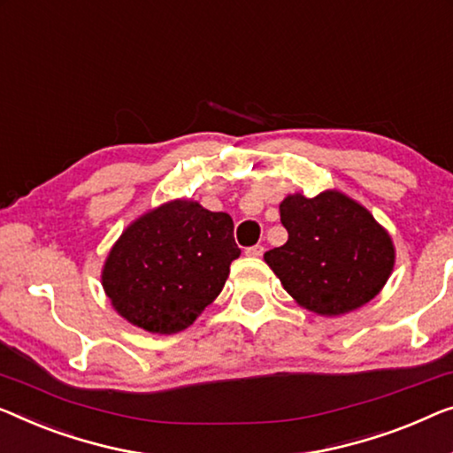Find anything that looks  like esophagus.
Segmentation results:
<instances>
[{
	"mask_svg": "<svg viewBox=\"0 0 453 453\" xmlns=\"http://www.w3.org/2000/svg\"><path fill=\"white\" fill-rule=\"evenodd\" d=\"M245 255H247V257H261V255H264V247H261V245L247 247L245 249Z\"/></svg>",
	"mask_w": 453,
	"mask_h": 453,
	"instance_id": "1",
	"label": "esophagus"
}]
</instances>
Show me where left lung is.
<instances>
[{
  "instance_id": "8db88e82",
  "label": "left lung",
  "mask_w": 453,
  "mask_h": 453,
  "mask_svg": "<svg viewBox=\"0 0 453 453\" xmlns=\"http://www.w3.org/2000/svg\"><path fill=\"white\" fill-rule=\"evenodd\" d=\"M288 241L264 255L284 290L320 317H339L376 296L395 267L388 231L359 202L326 189L280 204Z\"/></svg>"
}]
</instances>
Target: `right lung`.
I'll return each mask as SVG.
<instances>
[{"instance_id":"1","label":"right lung","mask_w":453,"mask_h":453,"mask_svg":"<svg viewBox=\"0 0 453 453\" xmlns=\"http://www.w3.org/2000/svg\"><path fill=\"white\" fill-rule=\"evenodd\" d=\"M233 219L172 200L136 219L110 249L102 286L116 312L149 333L188 329L214 303L241 255Z\"/></svg>"}]
</instances>
